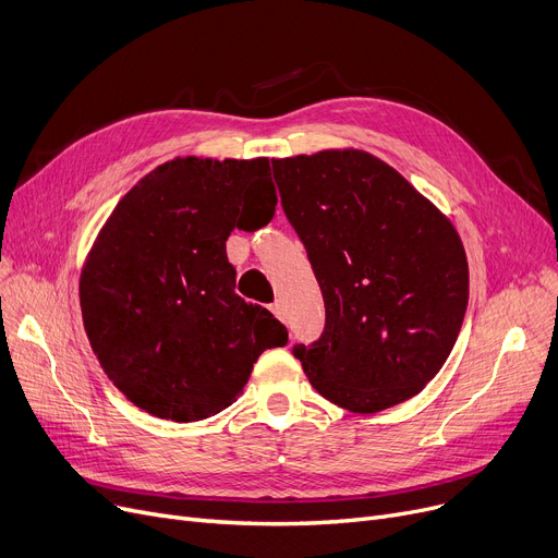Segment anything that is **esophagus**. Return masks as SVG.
Instances as JSON below:
<instances>
[{"instance_id": "34e87169", "label": "esophagus", "mask_w": 558, "mask_h": 558, "mask_svg": "<svg viewBox=\"0 0 558 558\" xmlns=\"http://www.w3.org/2000/svg\"><path fill=\"white\" fill-rule=\"evenodd\" d=\"M269 310L274 312V316H276V318H280V320L284 318V305H282V301H276Z\"/></svg>"}]
</instances>
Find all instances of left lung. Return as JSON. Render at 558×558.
<instances>
[{"instance_id":"obj_1","label":"left lung","mask_w":558,"mask_h":558,"mask_svg":"<svg viewBox=\"0 0 558 558\" xmlns=\"http://www.w3.org/2000/svg\"><path fill=\"white\" fill-rule=\"evenodd\" d=\"M271 162L326 303L320 339L291 348L310 385L355 414L414 398L463 324L457 228L400 171L353 146Z\"/></svg>"}]
</instances>
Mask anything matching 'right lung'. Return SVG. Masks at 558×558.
Wrapping results in <instances>:
<instances>
[{
    "mask_svg": "<svg viewBox=\"0 0 558 558\" xmlns=\"http://www.w3.org/2000/svg\"><path fill=\"white\" fill-rule=\"evenodd\" d=\"M269 158L175 156L114 205L87 253L78 299L110 383L146 414L192 423L223 412L287 330L234 294L226 240L276 215Z\"/></svg>",
    "mask_w": 558,
    "mask_h": 558,
    "instance_id": "obj_1",
    "label": "right lung"
}]
</instances>
